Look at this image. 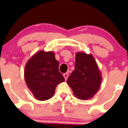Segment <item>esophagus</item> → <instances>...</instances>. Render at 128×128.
I'll list each match as a JSON object with an SVG mask.
<instances>
[{
	"label": "esophagus",
	"mask_w": 128,
	"mask_h": 128,
	"mask_svg": "<svg viewBox=\"0 0 128 128\" xmlns=\"http://www.w3.org/2000/svg\"><path fill=\"white\" fill-rule=\"evenodd\" d=\"M63 76H64V78H65L66 80H67V79H68V74L65 73L63 74Z\"/></svg>",
	"instance_id": "esophagus-1"
}]
</instances>
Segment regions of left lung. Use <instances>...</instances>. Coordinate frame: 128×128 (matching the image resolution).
Returning <instances> with one entry per match:
<instances>
[{
	"instance_id": "left-lung-1",
	"label": "left lung",
	"mask_w": 128,
	"mask_h": 128,
	"mask_svg": "<svg viewBox=\"0 0 128 128\" xmlns=\"http://www.w3.org/2000/svg\"><path fill=\"white\" fill-rule=\"evenodd\" d=\"M102 80L101 72L94 56L77 52L75 69L67 81L75 96L82 100L92 98L100 88Z\"/></svg>"
}]
</instances>
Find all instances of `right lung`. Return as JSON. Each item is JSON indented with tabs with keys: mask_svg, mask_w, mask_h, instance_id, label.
Listing matches in <instances>:
<instances>
[{
	"mask_svg": "<svg viewBox=\"0 0 128 128\" xmlns=\"http://www.w3.org/2000/svg\"><path fill=\"white\" fill-rule=\"evenodd\" d=\"M24 76L27 87L41 101L52 97L57 85L65 81L52 51H39L33 55L26 63Z\"/></svg>",
	"mask_w": 128,
	"mask_h": 128,
	"instance_id": "1",
	"label": "right lung"
}]
</instances>
